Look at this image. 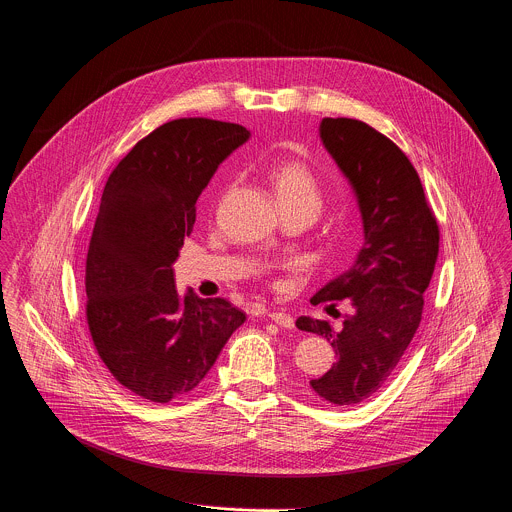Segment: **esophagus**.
Instances as JSON below:
<instances>
[{"mask_svg":"<svg viewBox=\"0 0 512 512\" xmlns=\"http://www.w3.org/2000/svg\"><path fill=\"white\" fill-rule=\"evenodd\" d=\"M269 319L271 321H275L277 325H281V327H285V329H291L293 325H295V321H293V317L289 315V313H283V311H269Z\"/></svg>","mask_w":512,"mask_h":512,"instance_id":"obj_1","label":"esophagus"}]
</instances>
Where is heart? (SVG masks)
I'll return each mask as SVG.
<instances>
[{
    "mask_svg": "<svg viewBox=\"0 0 512 512\" xmlns=\"http://www.w3.org/2000/svg\"><path fill=\"white\" fill-rule=\"evenodd\" d=\"M271 183L281 207H307L319 211L321 187L307 164L299 160L279 162L271 170Z\"/></svg>",
    "mask_w": 512,
    "mask_h": 512,
    "instance_id": "heart-1",
    "label": "heart"
}]
</instances>
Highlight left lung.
Wrapping results in <instances>:
<instances>
[{
    "label": "left lung",
    "mask_w": 512,
    "mask_h": 512,
    "mask_svg": "<svg viewBox=\"0 0 512 512\" xmlns=\"http://www.w3.org/2000/svg\"><path fill=\"white\" fill-rule=\"evenodd\" d=\"M319 138L356 195L364 245L348 271L311 297L335 313V303L346 301L342 325L309 315L295 325L327 337L337 356L311 390L329 404L354 406L388 382L412 342L440 231L416 168L390 138L354 118H323Z\"/></svg>",
    "instance_id": "obj_1"
}]
</instances>
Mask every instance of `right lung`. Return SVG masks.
Here are the masks:
<instances>
[{
	"label": "right lung",
	"instance_id": "right-lung-1",
	"mask_svg": "<svg viewBox=\"0 0 512 512\" xmlns=\"http://www.w3.org/2000/svg\"><path fill=\"white\" fill-rule=\"evenodd\" d=\"M249 136L241 124L170 120L106 181L86 259V317L100 360L144 400L166 404L195 390L247 319L227 299L181 297L173 263L199 195Z\"/></svg>",
	"mask_w": 512,
	"mask_h": 512
}]
</instances>
